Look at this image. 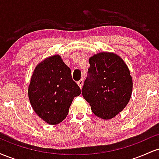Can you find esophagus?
Wrapping results in <instances>:
<instances>
[{"instance_id": "esophagus-1", "label": "esophagus", "mask_w": 159, "mask_h": 159, "mask_svg": "<svg viewBox=\"0 0 159 159\" xmlns=\"http://www.w3.org/2000/svg\"><path fill=\"white\" fill-rule=\"evenodd\" d=\"M83 84H84V81L83 80H80L79 81H78V85L79 86V87L80 88H82V87H83Z\"/></svg>"}]
</instances>
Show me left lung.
<instances>
[{"mask_svg":"<svg viewBox=\"0 0 159 159\" xmlns=\"http://www.w3.org/2000/svg\"><path fill=\"white\" fill-rule=\"evenodd\" d=\"M89 77L82 96L93 113L111 120L125 108L132 93L133 81L126 63L114 52H99L89 58Z\"/></svg>","mask_w":159,"mask_h":159,"instance_id":"1","label":"left lung"}]
</instances>
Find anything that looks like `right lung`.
I'll use <instances>...</instances> for the list:
<instances>
[{"label": "right lung", "instance_id": "obj_1", "mask_svg": "<svg viewBox=\"0 0 159 159\" xmlns=\"http://www.w3.org/2000/svg\"><path fill=\"white\" fill-rule=\"evenodd\" d=\"M81 89L71 69L59 54L45 58L35 67L28 86V97L35 113L49 125L61 123Z\"/></svg>", "mask_w": 159, "mask_h": 159}]
</instances>
